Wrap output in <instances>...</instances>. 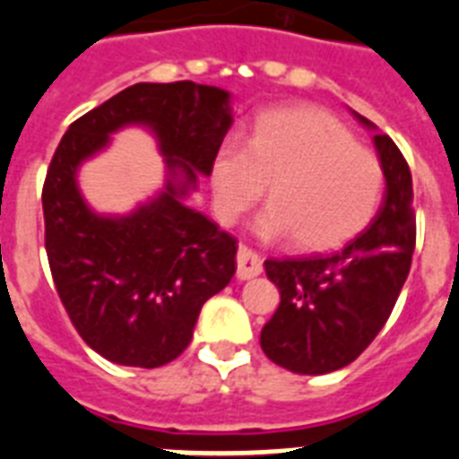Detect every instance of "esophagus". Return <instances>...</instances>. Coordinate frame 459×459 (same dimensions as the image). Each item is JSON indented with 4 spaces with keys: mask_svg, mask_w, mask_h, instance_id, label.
Returning a JSON list of instances; mask_svg holds the SVG:
<instances>
[{
    "mask_svg": "<svg viewBox=\"0 0 459 459\" xmlns=\"http://www.w3.org/2000/svg\"><path fill=\"white\" fill-rule=\"evenodd\" d=\"M263 272V257L248 246H238L237 253V276L238 279H253Z\"/></svg>",
    "mask_w": 459,
    "mask_h": 459,
    "instance_id": "34e87169",
    "label": "esophagus"
}]
</instances>
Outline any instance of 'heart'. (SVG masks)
I'll return each mask as SVG.
<instances>
[{"label":"heart","instance_id":"1","mask_svg":"<svg viewBox=\"0 0 459 459\" xmlns=\"http://www.w3.org/2000/svg\"><path fill=\"white\" fill-rule=\"evenodd\" d=\"M215 206L225 222L260 202L263 237H293L300 251H331L370 225L382 202L385 170L357 145L342 121L316 108L276 109L257 119L246 145L218 150L211 169Z\"/></svg>","mask_w":459,"mask_h":459}]
</instances>
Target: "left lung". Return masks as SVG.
<instances>
[{
	"instance_id": "obj_1",
	"label": "left lung",
	"mask_w": 459,
	"mask_h": 459,
	"mask_svg": "<svg viewBox=\"0 0 459 459\" xmlns=\"http://www.w3.org/2000/svg\"><path fill=\"white\" fill-rule=\"evenodd\" d=\"M363 124L368 119L359 117ZM387 180L385 202L340 251L264 260L281 302L260 333L270 361L302 375L344 368L387 324L411 272L415 208L408 161L389 135H375Z\"/></svg>"
}]
</instances>
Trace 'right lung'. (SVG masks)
<instances>
[{"mask_svg":"<svg viewBox=\"0 0 459 459\" xmlns=\"http://www.w3.org/2000/svg\"><path fill=\"white\" fill-rule=\"evenodd\" d=\"M227 102V91L195 82L134 84L72 121L56 147L41 189L48 267L72 325L108 361L159 368L178 359L204 302L232 281L237 238L183 204L232 126ZM126 123L153 128L184 183L126 219H100L74 176Z\"/></svg>","mask_w":459,"mask_h":459,"instance_id":"1","label":"right lung"}]
</instances>
